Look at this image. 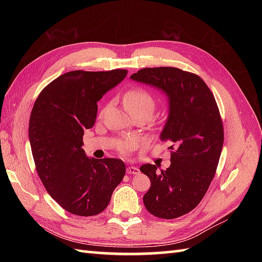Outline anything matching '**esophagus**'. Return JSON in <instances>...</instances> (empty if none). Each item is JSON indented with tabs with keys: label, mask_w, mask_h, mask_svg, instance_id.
<instances>
[{
	"label": "esophagus",
	"mask_w": 262,
	"mask_h": 262,
	"mask_svg": "<svg viewBox=\"0 0 262 262\" xmlns=\"http://www.w3.org/2000/svg\"><path fill=\"white\" fill-rule=\"evenodd\" d=\"M140 172V169L136 166H129L128 168H126V173H129V175H138Z\"/></svg>",
	"instance_id": "34e87169"
}]
</instances>
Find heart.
I'll return each instance as SVG.
<instances>
[{
	"instance_id": "b5f03b06",
	"label": "heart",
	"mask_w": 262,
	"mask_h": 262,
	"mask_svg": "<svg viewBox=\"0 0 262 262\" xmlns=\"http://www.w3.org/2000/svg\"><path fill=\"white\" fill-rule=\"evenodd\" d=\"M123 102L129 113L134 116H144L147 119L152 117L155 107L156 99L148 91L144 89H134L124 95ZM137 146V140L129 138L120 143V150L128 153Z\"/></svg>"
}]
</instances>
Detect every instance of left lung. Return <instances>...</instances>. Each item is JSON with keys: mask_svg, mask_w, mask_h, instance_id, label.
Wrapping results in <instances>:
<instances>
[{"mask_svg": "<svg viewBox=\"0 0 262 262\" xmlns=\"http://www.w3.org/2000/svg\"><path fill=\"white\" fill-rule=\"evenodd\" d=\"M131 80L162 91L168 117L161 140L176 144L170 166L158 171L145 164L140 170L150 180L143 196L146 210L161 219H176L193 210L215 175L224 131L215 98L200 76L177 68H146Z\"/></svg>", "mask_w": 262, "mask_h": 262, "instance_id": "1", "label": "left lung"}]
</instances>
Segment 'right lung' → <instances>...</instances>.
Segmentation results:
<instances>
[{
	"instance_id": "add662e5",
	"label": "right lung",
	"mask_w": 262,
	"mask_h": 262,
	"mask_svg": "<svg viewBox=\"0 0 262 262\" xmlns=\"http://www.w3.org/2000/svg\"><path fill=\"white\" fill-rule=\"evenodd\" d=\"M126 73L68 72L45 87L31 110L28 136L39 178L52 199L75 215L104 211L124 177L121 160L89 157L82 146L84 130L96 120L97 101Z\"/></svg>"
}]
</instances>
